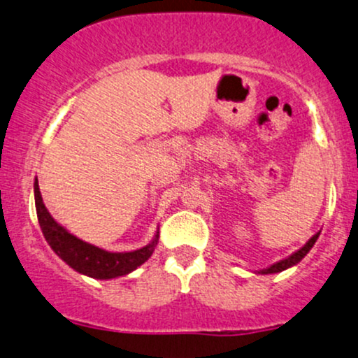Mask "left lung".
Returning <instances> with one entry per match:
<instances>
[{"label":"left lung","instance_id":"1","mask_svg":"<svg viewBox=\"0 0 358 358\" xmlns=\"http://www.w3.org/2000/svg\"><path fill=\"white\" fill-rule=\"evenodd\" d=\"M318 236H320V232H316L313 237H311L310 241L306 242L305 245H303L301 249L299 250H296V252L294 254H291L289 257H286V259H282V261H279V262H276V264H273L271 266V268H268V269H264L262 271V273L264 274H273V273H281V271H285V269H287V268H291V266H294V264H298L299 261H301L303 257L306 256L308 254V250H310L311 248H313V244L316 242V239H318Z\"/></svg>","mask_w":358,"mask_h":358}]
</instances>
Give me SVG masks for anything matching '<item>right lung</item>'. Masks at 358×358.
Here are the masks:
<instances>
[{
    "mask_svg": "<svg viewBox=\"0 0 358 358\" xmlns=\"http://www.w3.org/2000/svg\"><path fill=\"white\" fill-rule=\"evenodd\" d=\"M35 205L45 239L55 250L57 256L64 259L71 268L82 274H87L90 278L110 279L124 276L148 261V257L153 254L156 242H158V234H156L155 241L143 249L133 250V252H108V250H102L96 245H90L87 242L77 239L76 236L69 234L52 219V215L43 205L38 182H35Z\"/></svg>",
    "mask_w": 358,
    "mask_h": 358,
    "instance_id": "obj_1",
    "label": "right lung"
}]
</instances>
